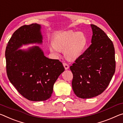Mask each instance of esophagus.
Returning a JSON list of instances; mask_svg holds the SVG:
<instances>
[{"instance_id": "1", "label": "esophagus", "mask_w": 123, "mask_h": 123, "mask_svg": "<svg viewBox=\"0 0 123 123\" xmlns=\"http://www.w3.org/2000/svg\"><path fill=\"white\" fill-rule=\"evenodd\" d=\"M63 65L64 66V67H65V69L66 70V69H68L69 68V66L68 65L67 63H63Z\"/></svg>"}]
</instances>
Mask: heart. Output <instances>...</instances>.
<instances>
[{
    "label": "heart",
    "instance_id": "b5f03b06",
    "mask_svg": "<svg viewBox=\"0 0 123 123\" xmlns=\"http://www.w3.org/2000/svg\"><path fill=\"white\" fill-rule=\"evenodd\" d=\"M87 43L86 37L82 32L60 31L54 36L49 49L51 53L57 55L63 50L64 55L67 59L74 60L83 54Z\"/></svg>",
    "mask_w": 123,
    "mask_h": 123
}]
</instances>
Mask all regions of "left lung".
I'll return each instance as SVG.
<instances>
[{"label":"left lung","instance_id":"left-lung-1","mask_svg":"<svg viewBox=\"0 0 123 123\" xmlns=\"http://www.w3.org/2000/svg\"><path fill=\"white\" fill-rule=\"evenodd\" d=\"M91 44L70 67L72 85L76 96L89 98L102 93L116 70L113 44L104 31L94 25Z\"/></svg>","mask_w":123,"mask_h":123}]
</instances>
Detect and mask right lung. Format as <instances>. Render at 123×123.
<instances>
[{"instance_id":"right-lung-1","label":"right lung","mask_w":123,"mask_h":123,"mask_svg":"<svg viewBox=\"0 0 123 123\" xmlns=\"http://www.w3.org/2000/svg\"><path fill=\"white\" fill-rule=\"evenodd\" d=\"M41 26H21L13 33L6 48V73L11 83L27 100L42 101L51 96L54 83L65 71L62 62L44 56L38 46L19 49L23 45L42 44Z\"/></svg>"}]
</instances>
